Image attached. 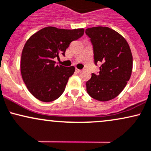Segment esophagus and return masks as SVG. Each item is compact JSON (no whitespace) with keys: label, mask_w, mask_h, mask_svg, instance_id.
<instances>
[{"label":"esophagus","mask_w":151,"mask_h":151,"mask_svg":"<svg viewBox=\"0 0 151 151\" xmlns=\"http://www.w3.org/2000/svg\"><path fill=\"white\" fill-rule=\"evenodd\" d=\"M76 73H81V70H79V69L76 68Z\"/></svg>","instance_id":"34e87169"}]
</instances>
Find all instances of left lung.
Masks as SVG:
<instances>
[{"instance_id":"1","label":"left lung","mask_w":151,"mask_h":151,"mask_svg":"<svg viewBox=\"0 0 151 151\" xmlns=\"http://www.w3.org/2000/svg\"><path fill=\"white\" fill-rule=\"evenodd\" d=\"M86 33L93 46L94 61L102 63L98 74L92 73L86 82L91 97L108 101L118 96L129 81L133 69V55L128 42L108 27L87 28Z\"/></svg>"}]
</instances>
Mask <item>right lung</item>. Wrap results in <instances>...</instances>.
I'll return each instance as SVG.
<instances>
[{
  "label": "right lung",
  "mask_w": 151,
  "mask_h": 151,
  "mask_svg": "<svg viewBox=\"0 0 151 151\" xmlns=\"http://www.w3.org/2000/svg\"><path fill=\"white\" fill-rule=\"evenodd\" d=\"M83 28L68 30L48 26L28 38L23 47L21 72L30 93L43 102H51L64 92L75 67L55 65V58L65 55L73 40L81 38Z\"/></svg>",
  "instance_id": "right-lung-1"
}]
</instances>
